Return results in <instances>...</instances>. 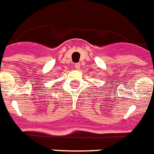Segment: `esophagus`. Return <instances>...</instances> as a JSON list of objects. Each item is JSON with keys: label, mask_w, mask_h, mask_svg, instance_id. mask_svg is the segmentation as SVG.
I'll list each match as a JSON object with an SVG mask.
<instances>
[{"label": "esophagus", "mask_w": 154, "mask_h": 154, "mask_svg": "<svg viewBox=\"0 0 154 154\" xmlns=\"http://www.w3.org/2000/svg\"><path fill=\"white\" fill-rule=\"evenodd\" d=\"M74 67L76 68V69H79V68H80V67H81L80 63H75V64H74Z\"/></svg>", "instance_id": "obj_1"}]
</instances>
